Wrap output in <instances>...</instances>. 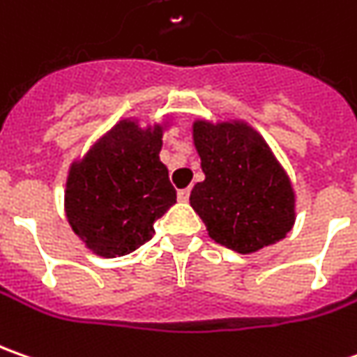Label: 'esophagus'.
<instances>
[{"label": "esophagus", "mask_w": 357, "mask_h": 357, "mask_svg": "<svg viewBox=\"0 0 357 357\" xmlns=\"http://www.w3.org/2000/svg\"><path fill=\"white\" fill-rule=\"evenodd\" d=\"M178 199L179 202H188V199H190V190H179Z\"/></svg>", "instance_id": "1"}]
</instances>
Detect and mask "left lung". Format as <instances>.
Instances as JSON below:
<instances>
[{
    "instance_id": "8db88e82",
    "label": "left lung",
    "mask_w": 357,
    "mask_h": 357,
    "mask_svg": "<svg viewBox=\"0 0 357 357\" xmlns=\"http://www.w3.org/2000/svg\"><path fill=\"white\" fill-rule=\"evenodd\" d=\"M205 179L190 203L209 237L237 252L280 241L294 223V191L266 142L245 124L195 122Z\"/></svg>"
}]
</instances>
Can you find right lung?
Masks as SVG:
<instances>
[{"mask_svg":"<svg viewBox=\"0 0 357 357\" xmlns=\"http://www.w3.org/2000/svg\"><path fill=\"white\" fill-rule=\"evenodd\" d=\"M162 128L120 122L67 181L68 223L100 257H122L154 237V223L176 203V190L160 162Z\"/></svg>","mask_w":357,"mask_h":357,"instance_id":"add662e5","label":"right lung"}]
</instances>
